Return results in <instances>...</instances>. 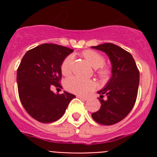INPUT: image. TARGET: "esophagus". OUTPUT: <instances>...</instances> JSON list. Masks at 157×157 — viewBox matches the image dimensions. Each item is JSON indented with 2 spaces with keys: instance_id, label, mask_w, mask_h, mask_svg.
Instances as JSON below:
<instances>
[{
  "instance_id": "obj_1",
  "label": "esophagus",
  "mask_w": 157,
  "mask_h": 157,
  "mask_svg": "<svg viewBox=\"0 0 157 157\" xmlns=\"http://www.w3.org/2000/svg\"><path fill=\"white\" fill-rule=\"evenodd\" d=\"M77 97H78L79 98H81V99H82V100H85V101L88 100V99H89L88 97H82V96H81V95H78V96H77Z\"/></svg>"
}]
</instances>
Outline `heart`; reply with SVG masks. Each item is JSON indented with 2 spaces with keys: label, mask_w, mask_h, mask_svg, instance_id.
<instances>
[{
  "label": "heart",
  "mask_w": 157,
  "mask_h": 157,
  "mask_svg": "<svg viewBox=\"0 0 157 157\" xmlns=\"http://www.w3.org/2000/svg\"><path fill=\"white\" fill-rule=\"evenodd\" d=\"M82 54L86 60L94 67L95 68L98 67L97 70V73L100 77L105 78L109 75V69L103 65L105 63V58L103 54L92 50H85ZM73 60L74 56L72 54H69L63 59L61 64V71L63 75H68L71 72ZM65 87L67 90L71 93L76 94L79 95H85L89 92L94 90L96 85L95 82L92 80H86L79 76H71L66 80Z\"/></svg>",
  "instance_id": "obj_1"
}]
</instances>
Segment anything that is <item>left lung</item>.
Listing matches in <instances>:
<instances>
[{"instance_id":"left-lung-1","label":"left lung","mask_w":157,"mask_h":157,"mask_svg":"<svg viewBox=\"0 0 157 157\" xmlns=\"http://www.w3.org/2000/svg\"><path fill=\"white\" fill-rule=\"evenodd\" d=\"M108 55L112 65V76L107 86L98 91L101 107L92 113L96 122L111 125L123 120L136 102L139 84V71L130 53L112 43L92 46ZM107 99L104 101L103 97Z\"/></svg>"}]
</instances>
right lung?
Masks as SVG:
<instances>
[{
  "label": "right lung",
  "instance_id": "right-lung-1",
  "mask_svg": "<svg viewBox=\"0 0 157 157\" xmlns=\"http://www.w3.org/2000/svg\"><path fill=\"white\" fill-rule=\"evenodd\" d=\"M73 50L56 44H42L24 54L17 70L18 96L26 112L38 121H56L65 113L76 96L68 92L55 94L62 88L61 64Z\"/></svg>",
  "mask_w": 157,
  "mask_h": 157
}]
</instances>
